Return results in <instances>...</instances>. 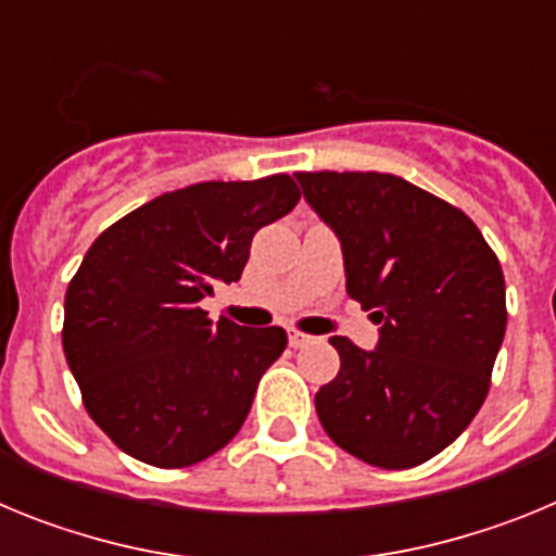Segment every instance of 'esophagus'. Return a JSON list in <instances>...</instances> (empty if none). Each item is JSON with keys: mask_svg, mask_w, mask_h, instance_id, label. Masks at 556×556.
<instances>
[{"mask_svg": "<svg viewBox=\"0 0 556 556\" xmlns=\"http://www.w3.org/2000/svg\"><path fill=\"white\" fill-rule=\"evenodd\" d=\"M308 342H314L312 333H303V331H289V345L292 348H306Z\"/></svg>", "mask_w": 556, "mask_h": 556, "instance_id": "esophagus-1", "label": "esophagus"}]
</instances>
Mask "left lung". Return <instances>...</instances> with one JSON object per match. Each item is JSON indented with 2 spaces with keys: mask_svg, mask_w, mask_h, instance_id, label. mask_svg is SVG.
I'll list each match as a JSON object with an SVG mask.
<instances>
[{
  "mask_svg": "<svg viewBox=\"0 0 556 556\" xmlns=\"http://www.w3.org/2000/svg\"><path fill=\"white\" fill-rule=\"evenodd\" d=\"M337 233L345 289L372 312V351L331 337L339 372L314 395L339 448L415 468L468 429L507 331L504 273L459 208L384 172H298Z\"/></svg>",
  "mask_w": 556,
  "mask_h": 556,
  "instance_id": "1",
  "label": "left lung"
}]
</instances>
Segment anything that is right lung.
Returning a JSON list of instances; mask_svg holds the SVG:
<instances>
[{"label":"right lung","instance_id":"right-lung-1","mask_svg":"<svg viewBox=\"0 0 556 556\" xmlns=\"http://www.w3.org/2000/svg\"><path fill=\"white\" fill-rule=\"evenodd\" d=\"M298 200L289 175L208 180L130 211L88 248L63 351L91 420L132 459L186 468L242 429L287 331L211 323L200 301L242 278L255 230Z\"/></svg>","mask_w":556,"mask_h":556}]
</instances>
